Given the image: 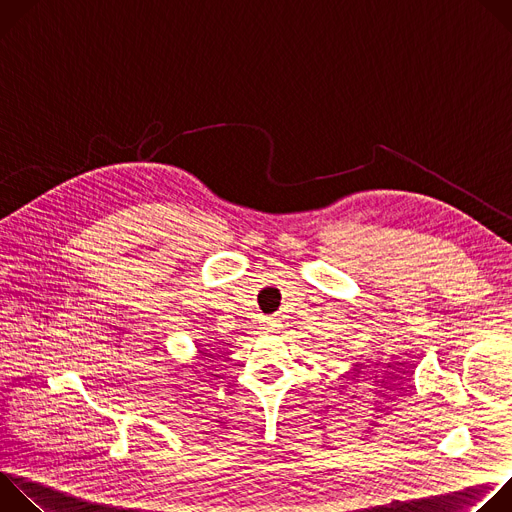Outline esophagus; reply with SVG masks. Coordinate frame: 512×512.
I'll return each mask as SVG.
<instances>
[{
	"label": "esophagus",
	"mask_w": 512,
	"mask_h": 512,
	"mask_svg": "<svg viewBox=\"0 0 512 512\" xmlns=\"http://www.w3.org/2000/svg\"><path fill=\"white\" fill-rule=\"evenodd\" d=\"M281 326V320L277 318V316H269V318H263V324H261V328L265 330V332H273V330H277Z\"/></svg>",
	"instance_id": "34e87169"
}]
</instances>
